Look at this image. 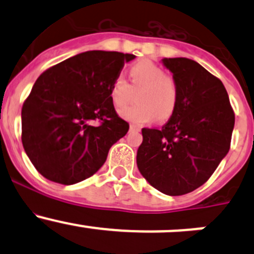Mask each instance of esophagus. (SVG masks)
<instances>
[{
  "mask_svg": "<svg viewBox=\"0 0 254 254\" xmlns=\"http://www.w3.org/2000/svg\"><path fill=\"white\" fill-rule=\"evenodd\" d=\"M130 131H140V127H136V125L131 124L130 125Z\"/></svg>",
  "mask_w": 254,
  "mask_h": 254,
  "instance_id": "esophagus-1",
  "label": "esophagus"
}]
</instances>
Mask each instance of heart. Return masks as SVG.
Segmentation results:
<instances>
[{
  "label": "heart",
  "instance_id": "1",
  "mask_svg": "<svg viewBox=\"0 0 254 254\" xmlns=\"http://www.w3.org/2000/svg\"><path fill=\"white\" fill-rule=\"evenodd\" d=\"M129 81L130 84L123 76H118L109 89L111 101L117 109L125 108L134 99V93H137L136 106L122 113L125 119L141 127L156 117L160 122L172 117L178 101V87L161 66L140 61L130 68Z\"/></svg>",
  "mask_w": 254,
  "mask_h": 254
}]
</instances>
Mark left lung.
Listing matches in <instances>:
<instances>
[{"mask_svg":"<svg viewBox=\"0 0 254 254\" xmlns=\"http://www.w3.org/2000/svg\"><path fill=\"white\" fill-rule=\"evenodd\" d=\"M178 87L175 113L161 129H142L140 173L157 190L183 195L203 186L227 155L235 112L219 78L194 60L163 59Z\"/></svg>","mask_w":254,"mask_h":254,"instance_id":"1","label":"left lung"}]
</instances>
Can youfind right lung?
<instances>
[{"instance_id": "obj_1", "label": "right lung", "mask_w": 254, "mask_h": 254, "mask_svg": "<svg viewBox=\"0 0 254 254\" xmlns=\"http://www.w3.org/2000/svg\"><path fill=\"white\" fill-rule=\"evenodd\" d=\"M135 55L92 50L48 68L22 108V143L33 166L55 183H78L104 165L129 130L109 89ZM98 120L99 126L89 124Z\"/></svg>"}]
</instances>
